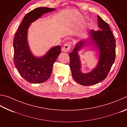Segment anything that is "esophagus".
<instances>
[{
    "instance_id": "obj_1",
    "label": "esophagus",
    "mask_w": 127,
    "mask_h": 127,
    "mask_svg": "<svg viewBox=\"0 0 127 127\" xmlns=\"http://www.w3.org/2000/svg\"><path fill=\"white\" fill-rule=\"evenodd\" d=\"M71 47V43H66L64 45L63 48H62V50H63V51L64 52H68V51H69V50H70Z\"/></svg>"
}]
</instances>
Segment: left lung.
<instances>
[{"label": "left lung", "mask_w": 127, "mask_h": 127, "mask_svg": "<svg viewBox=\"0 0 127 127\" xmlns=\"http://www.w3.org/2000/svg\"><path fill=\"white\" fill-rule=\"evenodd\" d=\"M98 26L100 30H91L92 39L99 50V59L97 66L91 72L83 74L80 71V62L78 50L84 46L83 41L75 45L72 52L69 54L70 68L72 76L76 82L83 86H92L105 79L111 69L116 58V41L109 25L99 16H97Z\"/></svg>", "instance_id": "1"}]
</instances>
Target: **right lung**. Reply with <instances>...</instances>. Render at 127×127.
<instances>
[{"mask_svg":"<svg viewBox=\"0 0 127 127\" xmlns=\"http://www.w3.org/2000/svg\"><path fill=\"white\" fill-rule=\"evenodd\" d=\"M54 10V8L39 7L25 15L15 33L13 41L14 63L20 75L31 83H40L49 79L53 65L61 53V46L50 49L41 58L33 56L28 45L27 31L31 23L43 14Z\"/></svg>","mask_w":127,"mask_h":127,"instance_id":"obj_1","label":"right lung"}]
</instances>
